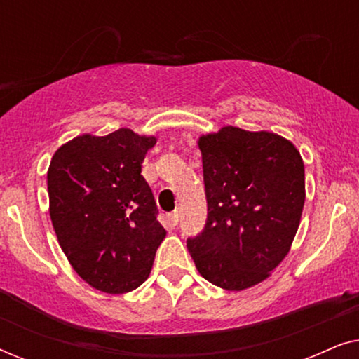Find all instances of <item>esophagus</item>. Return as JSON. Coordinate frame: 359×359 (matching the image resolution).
<instances>
[{
    "instance_id": "1",
    "label": "esophagus",
    "mask_w": 359,
    "mask_h": 359,
    "mask_svg": "<svg viewBox=\"0 0 359 359\" xmlns=\"http://www.w3.org/2000/svg\"><path fill=\"white\" fill-rule=\"evenodd\" d=\"M166 220H168V224L171 225V227H175V225H178V222H180V214H178V210H173V212L166 214Z\"/></svg>"
}]
</instances>
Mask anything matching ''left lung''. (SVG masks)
<instances>
[{
	"instance_id": "1",
	"label": "left lung",
	"mask_w": 359,
	"mask_h": 359,
	"mask_svg": "<svg viewBox=\"0 0 359 359\" xmlns=\"http://www.w3.org/2000/svg\"><path fill=\"white\" fill-rule=\"evenodd\" d=\"M199 150L208 219L186 243L201 276L242 291L289 252L306 201L301 154L271 132L232 126L201 137Z\"/></svg>"
}]
</instances>
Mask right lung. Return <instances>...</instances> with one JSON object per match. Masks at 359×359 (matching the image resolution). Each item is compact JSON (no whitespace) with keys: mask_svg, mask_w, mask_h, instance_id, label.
<instances>
[{"mask_svg":"<svg viewBox=\"0 0 359 359\" xmlns=\"http://www.w3.org/2000/svg\"><path fill=\"white\" fill-rule=\"evenodd\" d=\"M155 137L130 129L80 135L48 166L50 219L78 276L97 291H134L149 278L165 238L142 163Z\"/></svg>","mask_w":359,"mask_h":359,"instance_id":"1","label":"right lung"}]
</instances>
